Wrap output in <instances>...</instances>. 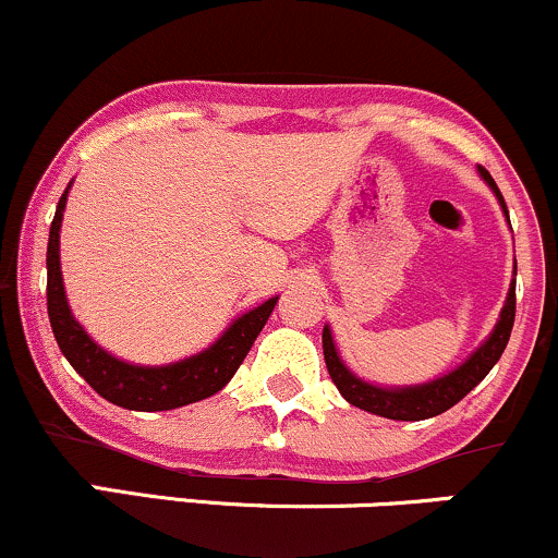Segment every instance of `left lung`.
Instances as JSON below:
<instances>
[{
  "mask_svg": "<svg viewBox=\"0 0 558 558\" xmlns=\"http://www.w3.org/2000/svg\"><path fill=\"white\" fill-rule=\"evenodd\" d=\"M477 172H481L483 182L494 190L496 201H499L501 211L509 221L507 203H504L494 177H490L483 167H477ZM514 277H517V264H514ZM514 284L517 281L512 279L494 331H490L488 337L475 347L473 355L464 360L462 365H457L454 371L444 373V376H438L434 381H425V384L381 386V384H371L365 381V378H360L357 373L350 371V365L344 363L342 355H339L329 324H326L324 357H326V368H329L331 381L337 384L339 395H342L347 402L355 404L360 410L371 412V415L389 417V421H428V417L441 415V412L454 408L462 397H468L470 391H473L475 386L488 376L490 368L499 363L501 352L507 350L509 333H512V326H514V305H517Z\"/></svg>",
  "mask_w": 558,
  "mask_h": 558,
  "instance_id": "obj_1",
  "label": "left lung"
}]
</instances>
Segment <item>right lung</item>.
Segmentation results:
<instances>
[{
	"label": "right lung",
	"mask_w": 558,
	"mask_h": 558,
	"mask_svg": "<svg viewBox=\"0 0 558 558\" xmlns=\"http://www.w3.org/2000/svg\"><path fill=\"white\" fill-rule=\"evenodd\" d=\"M70 187L72 182L64 187L62 198L57 203L54 221L49 227V247H46V307H49L51 331H54L59 350L68 357V363L81 373L96 395L124 410L161 412L185 408V404L201 402V399L225 389L251 352L255 337L266 326L279 294L242 313L221 331L214 344L185 360L167 365H137L114 357L83 329L81 320L72 316L68 292H64L59 229H62Z\"/></svg>",
	"instance_id": "right-lung-1"
}]
</instances>
